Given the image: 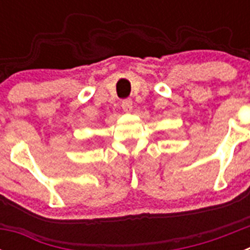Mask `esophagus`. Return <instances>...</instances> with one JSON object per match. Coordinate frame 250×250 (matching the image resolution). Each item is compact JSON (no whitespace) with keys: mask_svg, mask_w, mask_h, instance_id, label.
<instances>
[{"mask_svg":"<svg viewBox=\"0 0 250 250\" xmlns=\"http://www.w3.org/2000/svg\"><path fill=\"white\" fill-rule=\"evenodd\" d=\"M121 107L125 112H131L132 111V101L130 99H126L121 103Z\"/></svg>","mask_w":250,"mask_h":250,"instance_id":"1","label":"esophagus"}]
</instances>
